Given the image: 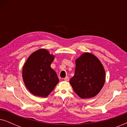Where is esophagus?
Instances as JSON below:
<instances>
[{
    "mask_svg": "<svg viewBox=\"0 0 127 127\" xmlns=\"http://www.w3.org/2000/svg\"><path fill=\"white\" fill-rule=\"evenodd\" d=\"M64 80H65V81H69V77H67V76H66L65 78H64Z\"/></svg>",
    "mask_w": 127,
    "mask_h": 127,
    "instance_id": "34e87169",
    "label": "esophagus"
}]
</instances>
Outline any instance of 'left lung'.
I'll list each match as a JSON object with an SVG mask.
<instances>
[{
	"label": "left lung",
	"instance_id": "obj_1",
	"mask_svg": "<svg viewBox=\"0 0 127 127\" xmlns=\"http://www.w3.org/2000/svg\"><path fill=\"white\" fill-rule=\"evenodd\" d=\"M74 75L70 84L76 94L82 99L96 96L105 82V70L95 55L84 53L75 61Z\"/></svg>",
	"mask_w": 127,
	"mask_h": 127
}]
</instances>
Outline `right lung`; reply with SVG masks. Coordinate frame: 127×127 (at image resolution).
<instances>
[{"instance_id": "obj_1", "label": "right lung", "mask_w": 127, "mask_h": 127, "mask_svg": "<svg viewBox=\"0 0 127 127\" xmlns=\"http://www.w3.org/2000/svg\"><path fill=\"white\" fill-rule=\"evenodd\" d=\"M55 56L40 48L31 54L22 68L26 87L34 96L46 98L59 83L56 72L51 67Z\"/></svg>"}]
</instances>
